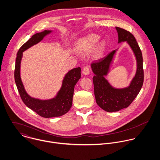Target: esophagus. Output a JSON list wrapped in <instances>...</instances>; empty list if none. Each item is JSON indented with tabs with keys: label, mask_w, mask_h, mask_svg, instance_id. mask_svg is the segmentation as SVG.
<instances>
[{
	"label": "esophagus",
	"mask_w": 160,
	"mask_h": 160,
	"mask_svg": "<svg viewBox=\"0 0 160 160\" xmlns=\"http://www.w3.org/2000/svg\"><path fill=\"white\" fill-rule=\"evenodd\" d=\"M82 73L85 75H88L90 74V69H89V68L87 67H84L83 70H82Z\"/></svg>",
	"instance_id": "34e87169"
}]
</instances>
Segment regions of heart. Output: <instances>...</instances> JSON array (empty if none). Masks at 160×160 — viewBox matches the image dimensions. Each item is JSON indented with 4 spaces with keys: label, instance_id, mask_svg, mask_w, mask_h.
I'll list each match as a JSON object with an SVG mask.
<instances>
[{
    "label": "heart",
    "instance_id": "1",
    "mask_svg": "<svg viewBox=\"0 0 160 160\" xmlns=\"http://www.w3.org/2000/svg\"><path fill=\"white\" fill-rule=\"evenodd\" d=\"M100 36L96 33L88 34L79 39L75 46V51L80 56H87L93 51V56L100 58L106 49V42L101 40Z\"/></svg>",
    "mask_w": 160,
    "mask_h": 160
}]
</instances>
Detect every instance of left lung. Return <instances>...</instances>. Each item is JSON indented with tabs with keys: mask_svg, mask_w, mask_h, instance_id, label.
<instances>
[{
	"mask_svg": "<svg viewBox=\"0 0 160 160\" xmlns=\"http://www.w3.org/2000/svg\"><path fill=\"white\" fill-rule=\"evenodd\" d=\"M116 29L118 33V43L126 42L132 50L137 61V70L128 87L118 88L112 87L105 78L110 70L118 49L91 64L95 74L93 82L96 103L101 109L109 112L128 108L139 93L144 78L142 54L135 37L124 29L119 27H116Z\"/></svg>",
	"mask_w": 160,
	"mask_h": 160,
	"instance_id": "obj_1",
	"label": "left lung"
}]
</instances>
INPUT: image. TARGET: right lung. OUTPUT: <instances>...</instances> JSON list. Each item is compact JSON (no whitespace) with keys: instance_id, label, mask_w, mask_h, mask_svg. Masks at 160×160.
<instances>
[{"instance_id":"1","label":"right lung","mask_w":160,"mask_h":160,"mask_svg":"<svg viewBox=\"0 0 160 160\" xmlns=\"http://www.w3.org/2000/svg\"><path fill=\"white\" fill-rule=\"evenodd\" d=\"M52 32V30H44L32 35L19 49L17 54L15 66V81L20 97L25 104L40 116L49 118L59 117L66 114L72 105L74 87L81 78V68H74L69 70L65 75L62 87L54 98L41 100L30 96L26 92L20 77V65L23 52L38 44L43 38Z\"/></svg>"}]
</instances>
